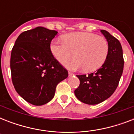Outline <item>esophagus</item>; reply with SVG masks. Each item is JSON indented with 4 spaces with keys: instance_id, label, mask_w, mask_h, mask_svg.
<instances>
[{
    "instance_id": "esophagus-1",
    "label": "esophagus",
    "mask_w": 134,
    "mask_h": 134,
    "mask_svg": "<svg viewBox=\"0 0 134 134\" xmlns=\"http://www.w3.org/2000/svg\"><path fill=\"white\" fill-rule=\"evenodd\" d=\"M68 74H69V76H71L72 75H74V74L71 73V72H70V71H69V72H68Z\"/></svg>"
}]
</instances>
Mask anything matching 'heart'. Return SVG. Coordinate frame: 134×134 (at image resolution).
Instances as JSON below:
<instances>
[{"label": "heart", "mask_w": 134, "mask_h": 134, "mask_svg": "<svg viewBox=\"0 0 134 134\" xmlns=\"http://www.w3.org/2000/svg\"><path fill=\"white\" fill-rule=\"evenodd\" d=\"M63 42L53 40L50 51L55 59L61 64L70 60L74 53L76 60L66 65L71 70L83 68L85 71H94L99 68L108 53L107 41L102 36L93 33L76 32L63 37Z\"/></svg>", "instance_id": "obj_1"}]
</instances>
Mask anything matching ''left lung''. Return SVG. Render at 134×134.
I'll list each match as a JSON object with an SVG mask.
<instances>
[{"instance_id":"obj_1","label":"left lung","mask_w":134,"mask_h":134,"mask_svg":"<svg viewBox=\"0 0 134 134\" xmlns=\"http://www.w3.org/2000/svg\"><path fill=\"white\" fill-rule=\"evenodd\" d=\"M108 44V55L97 71L88 75H76L80 80L74 94L79 100L90 105L99 104L110 97L118 86L124 68L120 42L106 30H101Z\"/></svg>"}]
</instances>
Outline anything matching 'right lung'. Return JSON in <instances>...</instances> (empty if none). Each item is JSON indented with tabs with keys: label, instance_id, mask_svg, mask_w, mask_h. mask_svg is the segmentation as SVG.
<instances>
[{
	"label": "right lung",
	"instance_id": "add662e5",
	"mask_svg": "<svg viewBox=\"0 0 134 134\" xmlns=\"http://www.w3.org/2000/svg\"><path fill=\"white\" fill-rule=\"evenodd\" d=\"M58 32L37 27L19 35L11 53L12 81L17 93L35 106L48 103L68 71L53 56L50 44Z\"/></svg>",
	"mask_w": 134,
	"mask_h": 134
}]
</instances>
